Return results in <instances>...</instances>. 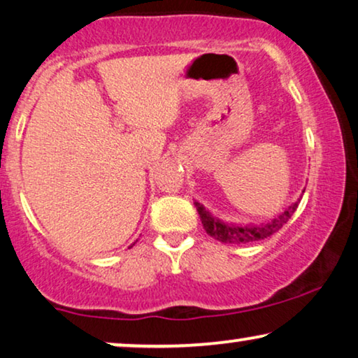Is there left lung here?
Wrapping results in <instances>:
<instances>
[{
  "instance_id": "8db88e82",
  "label": "left lung",
  "mask_w": 358,
  "mask_h": 358,
  "mask_svg": "<svg viewBox=\"0 0 358 358\" xmlns=\"http://www.w3.org/2000/svg\"><path fill=\"white\" fill-rule=\"evenodd\" d=\"M303 192H305V190H303ZM195 207H197L200 222H202L205 231H207L210 236L217 239V241L227 244H248L262 241V239L277 233L278 229L292 218V215L295 213L298 202L290 205L287 210H283V213L278 215L277 218H273L267 223L259 224V227H238V224L233 223H223L220 222L217 217H212V215L203 208V205L195 202Z\"/></svg>"
}]
</instances>
